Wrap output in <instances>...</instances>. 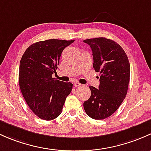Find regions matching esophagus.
<instances>
[{"label":"esophagus","instance_id":"obj_1","mask_svg":"<svg viewBox=\"0 0 151 151\" xmlns=\"http://www.w3.org/2000/svg\"><path fill=\"white\" fill-rule=\"evenodd\" d=\"M74 86L76 87H79L81 86V84L80 83H78V82H76V83H74Z\"/></svg>","mask_w":151,"mask_h":151}]
</instances>
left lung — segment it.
<instances>
[{
  "mask_svg": "<svg viewBox=\"0 0 151 151\" xmlns=\"http://www.w3.org/2000/svg\"><path fill=\"white\" fill-rule=\"evenodd\" d=\"M83 42L91 47L93 68L99 73V88L89 86L91 96L83 102V108L91 119L102 120L113 114L125 99L130 79L129 62L122 46L112 40L101 37Z\"/></svg>",
  "mask_w": 151,
  "mask_h": 151,
  "instance_id": "obj_1",
  "label": "left lung"
}]
</instances>
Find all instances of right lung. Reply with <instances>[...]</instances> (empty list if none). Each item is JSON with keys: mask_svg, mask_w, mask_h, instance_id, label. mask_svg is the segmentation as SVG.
<instances>
[{"mask_svg": "<svg viewBox=\"0 0 151 151\" xmlns=\"http://www.w3.org/2000/svg\"><path fill=\"white\" fill-rule=\"evenodd\" d=\"M73 42L58 39L36 42L26 49L20 60V90L29 108L43 120L58 117L72 91V83L60 81L52 76L57 73L63 51Z\"/></svg>", "mask_w": 151, "mask_h": 151, "instance_id": "right-lung-1", "label": "right lung"}]
</instances>
